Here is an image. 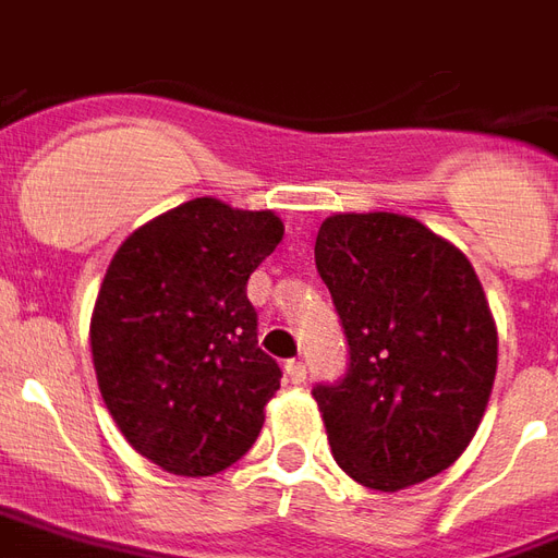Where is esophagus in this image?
Instances as JSON below:
<instances>
[{
  "mask_svg": "<svg viewBox=\"0 0 558 558\" xmlns=\"http://www.w3.org/2000/svg\"><path fill=\"white\" fill-rule=\"evenodd\" d=\"M284 374H288V380L294 386L306 384V365L300 363V360H288L284 363Z\"/></svg>",
  "mask_w": 558,
  "mask_h": 558,
  "instance_id": "obj_1",
  "label": "esophagus"
}]
</instances>
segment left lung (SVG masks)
<instances>
[{
    "instance_id": "1",
    "label": "left lung",
    "mask_w": 558,
    "mask_h": 558,
    "mask_svg": "<svg viewBox=\"0 0 558 558\" xmlns=\"http://www.w3.org/2000/svg\"><path fill=\"white\" fill-rule=\"evenodd\" d=\"M315 264L351 348L339 384L312 389L336 463L384 494L449 470L496 377V324L473 264L384 210L324 219Z\"/></svg>"
}]
</instances>
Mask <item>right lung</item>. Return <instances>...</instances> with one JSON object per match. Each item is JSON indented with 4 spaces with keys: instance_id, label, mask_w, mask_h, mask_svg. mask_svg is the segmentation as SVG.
Wrapping results in <instances>:
<instances>
[{
    "instance_id": "right-lung-1",
    "label": "right lung",
    "mask_w": 558,
    "mask_h": 558,
    "mask_svg": "<svg viewBox=\"0 0 558 558\" xmlns=\"http://www.w3.org/2000/svg\"><path fill=\"white\" fill-rule=\"evenodd\" d=\"M274 210L193 198L130 234L92 312V360L104 404L142 458L174 475L240 461L279 389L246 296L279 246Z\"/></svg>"
}]
</instances>
